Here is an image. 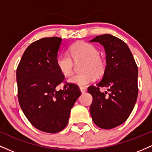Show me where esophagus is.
I'll return each instance as SVG.
<instances>
[{"label":"esophagus","mask_w":152,"mask_h":152,"mask_svg":"<svg viewBox=\"0 0 152 152\" xmlns=\"http://www.w3.org/2000/svg\"><path fill=\"white\" fill-rule=\"evenodd\" d=\"M80 90L82 93H84L86 91V88H80Z\"/></svg>","instance_id":"obj_1"}]
</instances>
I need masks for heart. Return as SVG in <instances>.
<instances>
[{
	"instance_id": "1",
	"label": "heart",
	"mask_w": 152,
	"mask_h": 152,
	"mask_svg": "<svg viewBox=\"0 0 152 152\" xmlns=\"http://www.w3.org/2000/svg\"><path fill=\"white\" fill-rule=\"evenodd\" d=\"M70 56L60 54L56 58V64L60 72L66 77L71 76L74 70V62L83 61L81 71L83 72L72 76L69 82L80 88H84L101 77L106 69V63L100 56V51L94 45L85 42L75 44L69 49Z\"/></svg>"
}]
</instances>
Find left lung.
<instances>
[{
	"instance_id": "8db88e82",
	"label": "left lung",
	"mask_w": 152,
	"mask_h": 152,
	"mask_svg": "<svg viewBox=\"0 0 152 152\" xmlns=\"http://www.w3.org/2000/svg\"><path fill=\"white\" fill-rule=\"evenodd\" d=\"M90 42H99L106 54V69L101 81L91 85L90 108L93 122L98 127L110 129L124 124L134 109L138 96V67L127 44L110 34L97 36ZM106 86L111 93H101Z\"/></svg>"
}]
</instances>
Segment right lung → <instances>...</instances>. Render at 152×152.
Instances as JSON below:
<instances>
[{"mask_svg":"<svg viewBox=\"0 0 152 152\" xmlns=\"http://www.w3.org/2000/svg\"><path fill=\"white\" fill-rule=\"evenodd\" d=\"M62 42L59 37L39 39L31 44L16 70L18 98L22 111L39 130L57 133L68 124L72 108L81 92L79 87L64 82L56 58ZM65 83L62 90L57 85Z\"/></svg>","mask_w":152,"mask_h":152,"instance_id":"obj_1","label":"right lung"}]
</instances>
